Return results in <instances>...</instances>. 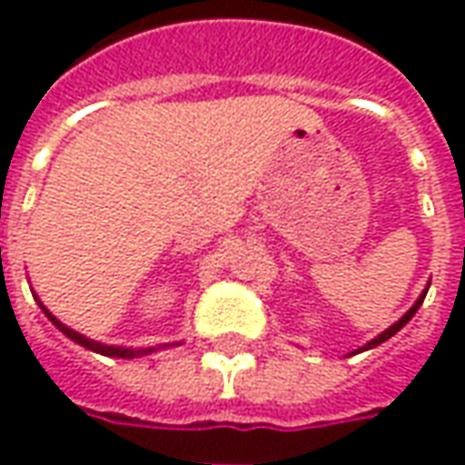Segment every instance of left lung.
Listing matches in <instances>:
<instances>
[{"mask_svg": "<svg viewBox=\"0 0 465 465\" xmlns=\"http://www.w3.org/2000/svg\"><path fill=\"white\" fill-rule=\"evenodd\" d=\"M426 292H429V289H426ZM426 292L420 293L419 299H416V303H413V306H411L409 312L403 313V316H401L399 322L393 323V326H391V329H386V331L379 333V336H376V339H373V341H369V343H366V346H361V349L351 351V353H361V351H369V349H373V346H379V343L389 341L391 336H393V333H396V331H401V329H403V326H406V323H409L411 319H413V313L419 312V306H420V303H423V299H426Z\"/></svg>", "mask_w": 465, "mask_h": 465, "instance_id": "1", "label": "left lung"}]
</instances>
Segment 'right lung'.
I'll list each match as a JSON object with an SVG mask.
<instances>
[{
	"label": "right lung",
	"instance_id": "obj_1",
	"mask_svg": "<svg viewBox=\"0 0 465 465\" xmlns=\"http://www.w3.org/2000/svg\"><path fill=\"white\" fill-rule=\"evenodd\" d=\"M39 306H42V312L46 313V319L54 323L59 331L64 333V336H69V339L79 343V346H84V349L94 351V353H102V356H116V359H134V356H143V353H152V351H153V349H124V346H106V343L92 341V339H86V336H82V333H76L74 329L64 326V323L59 322V319H54V316H52V312L46 309L45 303L39 302Z\"/></svg>",
	"mask_w": 465,
	"mask_h": 465
}]
</instances>
